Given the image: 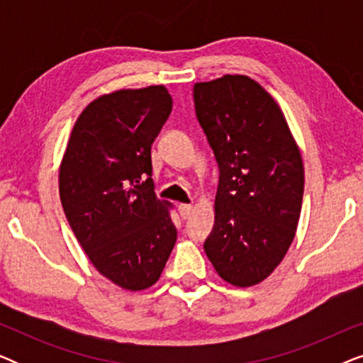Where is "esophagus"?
Listing matches in <instances>:
<instances>
[{
  "mask_svg": "<svg viewBox=\"0 0 363 363\" xmlns=\"http://www.w3.org/2000/svg\"><path fill=\"white\" fill-rule=\"evenodd\" d=\"M178 211H180V216L183 218V220H186V218L191 216L193 205H186V203H182V205H178Z\"/></svg>",
  "mask_w": 363,
  "mask_h": 363,
  "instance_id": "34e87169",
  "label": "esophagus"
}]
</instances>
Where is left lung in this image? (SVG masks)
I'll use <instances>...</instances> for the list:
<instances>
[{
    "mask_svg": "<svg viewBox=\"0 0 363 363\" xmlns=\"http://www.w3.org/2000/svg\"><path fill=\"white\" fill-rule=\"evenodd\" d=\"M193 99L220 168L205 252L230 284H259L279 266L299 223V147L281 107L251 77L226 74L196 82Z\"/></svg>",
    "mask_w": 363,
    "mask_h": 363,
    "instance_id": "8db88e82",
    "label": "left lung"
}]
</instances>
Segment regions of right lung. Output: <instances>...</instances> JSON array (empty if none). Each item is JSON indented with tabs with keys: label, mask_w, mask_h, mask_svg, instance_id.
Instances as JSON below:
<instances>
[{
	"label": "right lung",
	"mask_w": 363,
	"mask_h": 363,
	"mask_svg": "<svg viewBox=\"0 0 363 363\" xmlns=\"http://www.w3.org/2000/svg\"><path fill=\"white\" fill-rule=\"evenodd\" d=\"M167 87L104 94L74 123L59 195L96 269L127 291L155 284L175 246L172 205L158 200L152 143L172 112Z\"/></svg>",
	"instance_id": "1"
}]
</instances>
